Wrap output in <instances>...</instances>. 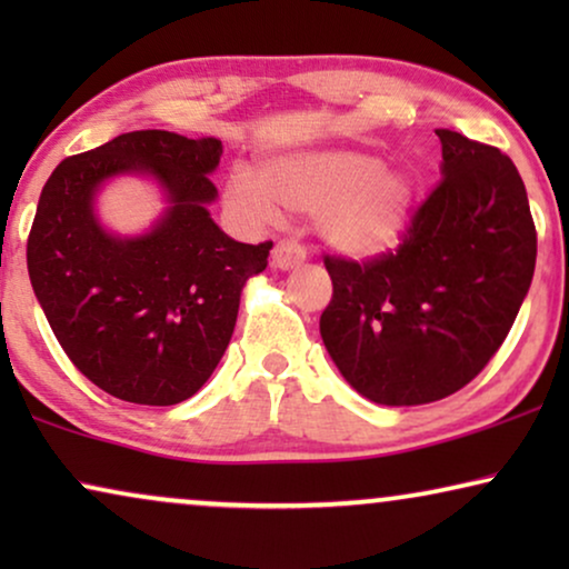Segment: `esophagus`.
<instances>
[{"label": "esophagus", "instance_id": "34e87169", "mask_svg": "<svg viewBox=\"0 0 569 569\" xmlns=\"http://www.w3.org/2000/svg\"><path fill=\"white\" fill-rule=\"evenodd\" d=\"M271 261H274V267L279 269L300 267V263L306 261V248H302L298 240H279L274 251H271Z\"/></svg>", "mask_w": 569, "mask_h": 569}]
</instances>
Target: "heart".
<instances>
[{
    "instance_id": "b5f03b06",
    "label": "heart",
    "mask_w": 569,
    "mask_h": 569,
    "mask_svg": "<svg viewBox=\"0 0 569 569\" xmlns=\"http://www.w3.org/2000/svg\"><path fill=\"white\" fill-rule=\"evenodd\" d=\"M415 181L355 150H316L279 158L261 178L236 170L228 201L248 217H269L274 204L318 212L321 236L339 251L376 256L396 246L415 207Z\"/></svg>"
}]
</instances>
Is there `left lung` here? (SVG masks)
Returning a JSON list of instances; mask_svg holds the SVG:
<instances>
[{
    "mask_svg": "<svg viewBox=\"0 0 569 569\" xmlns=\"http://www.w3.org/2000/svg\"><path fill=\"white\" fill-rule=\"evenodd\" d=\"M442 178L399 246L323 253L333 292L321 337L347 383L386 407L461 391L502 347L531 287L536 224L508 154L438 129Z\"/></svg>",
    "mask_w": 569,
    "mask_h": 569,
    "instance_id": "obj_1",
    "label": "left lung"
}]
</instances>
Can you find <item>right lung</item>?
Returning a JSON list of instances; mask_svg holds the SVG:
<instances>
[{
	"mask_svg": "<svg viewBox=\"0 0 569 569\" xmlns=\"http://www.w3.org/2000/svg\"><path fill=\"white\" fill-rule=\"evenodd\" d=\"M222 142L144 129L61 160L38 199L28 274L53 337L84 378L121 401L173 407L199 391L236 329L240 292L267 269L271 240L238 243L207 204ZM144 169L173 208L152 233L121 241L91 214L97 186Z\"/></svg>",
	"mask_w": 569,
	"mask_h": 569,
	"instance_id": "add662e5",
	"label": "right lung"
}]
</instances>
